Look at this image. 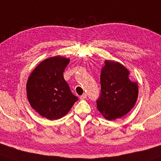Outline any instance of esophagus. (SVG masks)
<instances>
[{
	"label": "esophagus",
	"instance_id": "34e87169",
	"mask_svg": "<svg viewBox=\"0 0 161 161\" xmlns=\"http://www.w3.org/2000/svg\"><path fill=\"white\" fill-rule=\"evenodd\" d=\"M79 98H80V99H86L87 98V94H86V93H84V94H82V96H80V97H79Z\"/></svg>",
	"mask_w": 161,
	"mask_h": 161
}]
</instances>
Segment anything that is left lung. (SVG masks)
<instances>
[{
  "label": "left lung",
  "mask_w": 161,
  "mask_h": 161,
  "mask_svg": "<svg viewBox=\"0 0 161 161\" xmlns=\"http://www.w3.org/2000/svg\"><path fill=\"white\" fill-rule=\"evenodd\" d=\"M129 71L120 63L105 60L100 76L101 94L97 109L105 119L114 120L129 112L138 97L137 83L129 78Z\"/></svg>",
  "instance_id": "8db88e82"
}]
</instances>
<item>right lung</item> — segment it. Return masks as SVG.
Returning <instances> with one entry per match:
<instances>
[{
	"mask_svg": "<svg viewBox=\"0 0 161 161\" xmlns=\"http://www.w3.org/2000/svg\"><path fill=\"white\" fill-rule=\"evenodd\" d=\"M69 62V58L58 56L46 58L34 69L26 82L31 107L50 120L66 115L78 100L63 76Z\"/></svg>",
	"mask_w": 161,
	"mask_h": 161,
	"instance_id": "1",
	"label": "right lung"
}]
</instances>
